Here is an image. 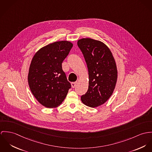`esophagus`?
<instances>
[{
  "label": "esophagus",
  "instance_id": "34e87169",
  "mask_svg": "<svg viewBox=\"0 0 152 152\" xmlns=\"http://www.w3.org/2000/svg\"><path fill=\"white\" fill-rule=\"evenodd\" d=\"M76 84H77V82H72V83H71L72 87L73 88H75V86H76Z\"/></svg>",
  "mask_w": 152,
  "mask_h": 152
}]
</instances>
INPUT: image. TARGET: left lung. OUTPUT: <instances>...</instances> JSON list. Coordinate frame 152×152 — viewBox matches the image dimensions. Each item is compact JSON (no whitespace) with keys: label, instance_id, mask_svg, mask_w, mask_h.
<instances>
[{"label":"left lung","instance_id":"8db88e82","mask_svg":"<svg viewBox=\"0 0 152 152\" xmlns=\"http://www.w3.org/2000/svg\"><path fill=\"white\" fill-rule=\"evenodd\" d=\"M86 62L89 75L87 91L81 96L87 106L94 108L110 97L117 79V69L110 49L103 42L91 38L77 41Z\"/></svg>","mask_w":152,"mask_h":152}]
</instances>
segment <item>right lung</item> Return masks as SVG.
<instances>
[{
  "label": "right lung",
  "instance_id": "1",
  "mask_svg": "<svg viewBox=\"0 0 152 152\" xmlns=\"http://www.w3.org/2000/svg\"><path fill=\"white\" fill-rule=\"evenodd\" d=\"M72 46L66 41L55 42L41 48L31 61L29 87L35 99L45 107L59 105L71 88L62 64Z\"/></svg>",
  "mask_w": 152,
  "mask_h": 152
}]
</instances>
